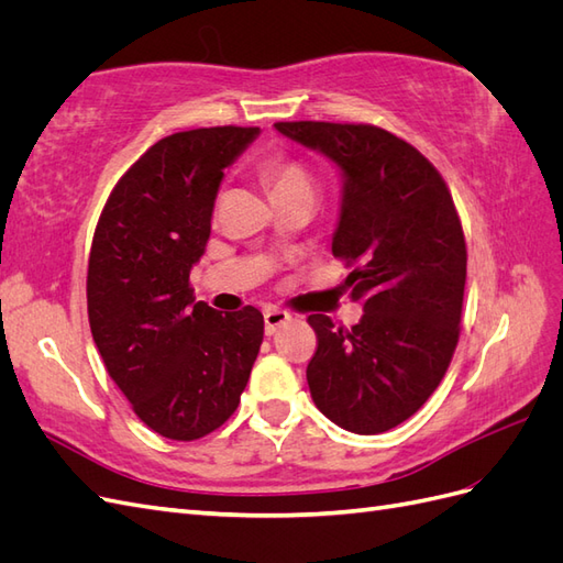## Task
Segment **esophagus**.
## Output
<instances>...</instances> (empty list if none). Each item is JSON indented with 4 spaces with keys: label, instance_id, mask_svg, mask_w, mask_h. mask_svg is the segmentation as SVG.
Here are the masks:
<instances>
[{
    "label": "esophagus",
    "instance_id": "34e87169",
    "mask_svg": "<svg viewBox=\"0 0 563 563\" xmlns=\"http://www.w3.org/2000/svg\"><path fill=\"white\" fill-rule=\"evenodd\" d=\"M263 319H265V333H267V335H275L282 327H286V323L291 321V314H288L286 310L269 308V310H265Z\"/></svg>",
    "mask_w": 563,
    "mask_h": 563
}]
</instances>
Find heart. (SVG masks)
Returning a JSON list of instances; mask_svg holds the SVG:
<instances>
[{
  "instance_id": "b5f03b06",
  "label": "heart",
  "mask_w": 563,
  "mask_h": 563,
  "mask_svg": "<svg viewBox=\"0 0 563 563\" xmlns=\"http://www.w3.org/2000/svg\"><path fill=\"white\" fill-rule=\"evenodd\" d=\"M265 174L272 187H275V195L288 192V190H312L310 172L296 159H286V157L269 159L265 164Z\"/></svg>"
}]
</instances>
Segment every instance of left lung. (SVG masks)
<instances>
[{
	"label": "left lung",
	"instance_id": "1",
	"mask_svg": "<svg viewBox=\"0 0 563 563\" xmlns=\"http://www.w3.org/2000/svg\"><path fill=\"white\" fill-rule=\"evenodd\" d=\"M343 174L331 251L364 314L352 329L310 314L308 364L319 411L354 434H380L430 399L451 364L463 314L467 249L444 178L395 133L371 124L277 122Z\"/></svg>",
	"mask_w": 563,
	"mask_h": 563
}]
</instances>
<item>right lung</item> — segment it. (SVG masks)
Listing matches in <instances>:
<instances>
[{"label": "right lung", "instance_id": "1", "mask_svg": "<svg viewBox=\"0 0 563 563\" xmlns=\"http://www.w3.org/2000/svg\"><path fill=\"white\" fill-rule=\"evenodd\" d=\"M258 126H211L157 141L119 178L98 218L87 275L93 343L133 413L166 439L218 430L240 406L263 314L195 300L225 168Z\"/></svg>", "mask_w": 563, "mask_h": 563}]
</instances>
